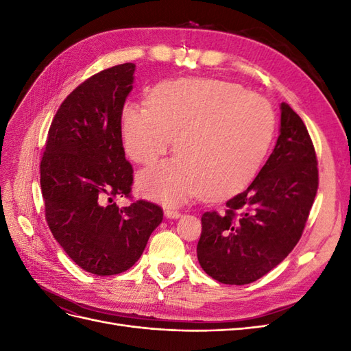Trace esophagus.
Masks as SVG:
<instances>
[{"label": "esophagus", "mask_w": 351, "mask_h": 351, "mask_svg": "<svg viewBox=\"0 0 351 351\" xmlns=\"http://www.w3.org/2000/svg\"><path fill=\"white\" fill-rule=\"evenodd\" d=\"M164 214H165V217H167V218H171V219H177V218L182 217V214H180L178 210L171 209V208H167V209L164 210Z\"/></svg>", "instance_id": "esophagus-1"}]
</instances>
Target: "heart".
<instances>
[{
  "label": "heart",
  "mask_w": 351,
  "mask_h": 351,
  "mask_svg": "<svg viewBox=\"0 0 351 351\" xmlns=\"http://www.w3.org/2000/svg\"><path fill=\"white\" fill-rule=\"evenodd\" d=\"M124 151L151 165L171 146L177 158L145 169L141 192L164 204L202 195L222 200L246 189L268 154L275 133L272 105L241 84L217 79L159 83L146 105L129 102L120 112Z\"/></svg>",
  "instance_id": "heart-1"
}]
</instances>
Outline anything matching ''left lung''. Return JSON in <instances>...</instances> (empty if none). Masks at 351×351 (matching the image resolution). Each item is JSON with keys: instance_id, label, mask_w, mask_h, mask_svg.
<instances>
[{"instance_id": "8db88e82", "label": "left lung", "mask_w": 351, "mask_h": 351, "mask_svg": "<svg viewBox=\"0 0 351 351\" xmlns=\"http://www.w3.org/2000/svg\"><path fill=\"white\" fill-rule=\"evenodd\" d=\"M280 136L252 184L226 214L202 215L197 259L209 277L250 284L282 262L300 240L317 192V161L302 119L281 104Z\"/></svg>"}]
</instances>
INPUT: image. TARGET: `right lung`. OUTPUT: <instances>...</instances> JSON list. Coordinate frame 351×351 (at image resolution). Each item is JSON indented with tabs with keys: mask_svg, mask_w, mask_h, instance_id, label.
Here are the masks:
<instances>
[{
	"mask_svg": "<svg viewBox=\"0 0 351 351\" xmlns=\"http://www.w3.org/2000/svg\"><path fill=\"white\" fill-rule=\"evenodd\" d=\"M133 62L84 80L61 104L51 123L40 161V189L52 236L79 267L115 275L142 256L162 209L129 197L133 168L125 159L120 112L133 89Z\"/></svg>",
	"mask_w": 351,
	"mask_h": 351,
	"instance_id": "obj_1",
	"label": "right lung"
}]
</instances>
